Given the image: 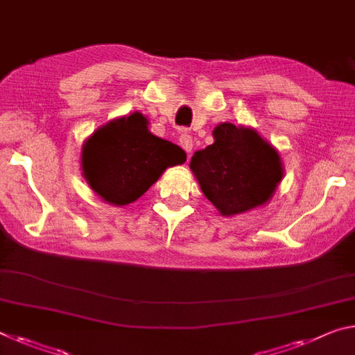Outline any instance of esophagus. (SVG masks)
I'll return each instance as SVG.
<instances>
[{
  "label": "esophagus",
  "mask_w": 355,
  "mask_h": 355,
  "mask_svg": "<svg viewBox=\"0 0 355 355\" xmlns=\"http://www.w3.org/2000/svg\"><path fill=\"white\" fill-rule=\"evenodd\" d=\"M180 145H182V148L187 151V153H191V150H193V137L189 136L188 132H183L182 136H180Z\"/></svg>",
  "instance_id": "1"
}]
</instances>
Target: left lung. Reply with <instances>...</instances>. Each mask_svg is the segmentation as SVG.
Masks as SVG:
<instances>
[{"instance_id":"1","label":"left lung","mask_w":355,"mask_h":355,"mask_svg":"<svg viewBox=\"0 0 355 355\" xmlns=\"http://www.w3.org/2000/svg\"><path fill=\"white\" fill-rule=\"evenodd\" d=\"M215 142L196 151L191 171L223 216L267 204L283 178L278 151L251 128L221 123Z\"/></svg>"}]
</instances>
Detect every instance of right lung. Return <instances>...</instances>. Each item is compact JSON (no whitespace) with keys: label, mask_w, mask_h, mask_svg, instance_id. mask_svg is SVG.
I'll list each match as a JSON object with an SVG mask.
<instances>
[{"label":"right lung","mask_w":355,"mask_h":355,"mask_svg":"<svg viewBox=\"0 0 355 355\" xmlns=\"http://www.w3.org/2000/svg\"><path fill=\"white\" fill-rule=\"evenodd\" d=\"M184 161L187 153L153 136L139 112L101 126L82 147V171L89 188L118 207L137 200L167 167Z\"/></svg>","instance_id":"add662e5"}]
</instances>
